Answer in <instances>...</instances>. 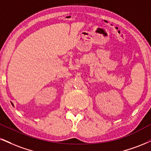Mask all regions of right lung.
Returning <instances> with one entry per match:
<instances>
[{"mask_svg": "<svg viewBox=\"0 0 151 151\" xmlns=\"http://www.w3.org/2000/svg\"><path fill=\"white\" fill-rule=\"evenodd\" d=\"M11 104H12V106H14V104H13L12 103V102H11Z\"/></svg>", "mask_w": 151, "mask_h": 151, "instance_id": "add662e5", "label": "right lung"}]
</instances>
